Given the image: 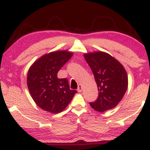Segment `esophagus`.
I'll return each mask as SVG.
<instances>
[{"instance_id": "obj_1", "label": "esophagus", "mask_w": 150, "mask_h": 150, "mask_svg": "<svg viewBox=\"0 0 150 150\" xmlns=\"http://www.w3.org/2000/svg\"><path fill=\"white\" fill-rule=\"evenodd\" d=\"M77 91H79V92H81V91H82V84H79L78 85V87H77Z\"/></svg>"}]
</instances>
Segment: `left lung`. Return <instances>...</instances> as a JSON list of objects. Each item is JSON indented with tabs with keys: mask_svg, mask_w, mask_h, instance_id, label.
I'll list each match as a JSON object with an SVG mask.
<instances>
[{
	"mask_svg": "<svg viewBox=\"0 0 150 150\" xmlns=\"http://www.w3.org/2000/svg\"><path fill=\"white\" fill-rule=\"evenodd\" d=\"M84 57L92 70L98 90V97L90 105L103 112L116 107L128 88L125 68L119 61L106 52H88Z\"/></svg>",
	"mask_w": 150,
	"mask_h": 150,
	"instance_id": "left-lung-1",
	"label": "left lung"
}]
</instances>
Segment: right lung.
<instances>
[{"mask_svg": "<svg viewBox=\"0 0 150 150\" xmlns=\"http://www.w3.org/2000/svg\"><path fill=\"white\" fill-rule=\"evenodd\" d=\"M73 55L68 50L50 52L38 59L27 74V86L38 106L51 113L65 110L77 91L70 90L68 80L59 79L57 73Z\"/></svg>", "mask_w": 150, "mask_h": 150, "instance_id": "right-lung-1", "label": "right lung"}]
</instances>
